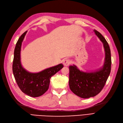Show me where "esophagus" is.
<instances>
[{
  "label": "esophagus",
  "mask_w": 123,
  "mask_h": 123,
  "mask_svg": "<svg viewBox=\"0 0 123 123\" xmlns=\"http://www.w3.org/2000/svg\"><path fill=\"white\" fill-rule=\"evenodd\" d=\"M71 64V61L69 59H65V60L63 61V64L65 66H68Z\"/></svg>",
  "instance_id": "obj_1"
}]
</instances>
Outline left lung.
I'll return each mask as SVG.
<instances>
[{
    "mask_svg": "<svg viewBox=\"0 0 123 123\" xmlns=\"http://www.w3.org/2000/svg\"><path fill=\"white\" fill-rule=\"evenodd\" d=\"M94 32L103 43L105 52V62L103 67L94 72L80 71L75 65L69 66L70 89L74 94L83 98L93 97L102 91L111 71V57L108 43L98 31Z\"/></svg>",
    "mask_w": 123,
    "mask_h": 123,
    "instance_id": "8db88e82",
    "label": "left lung"
}]
</instances>
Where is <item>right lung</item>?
I'll list each match as a JSON object with an SVG mask.
<instances>
[{"instance_id":"add662e5","label":"right lung","mask_w":123,"mask_h":123,"mask_svg":"<svg viewBox=\"0 0 123 123\" xmlns=\"http://www.w3.org/2000/svg\"><path fill=\"white\" fill-rule=\"evenodd\" d=\"M27 31L18 39L15 48L13 62V73L15 79L22 92L32 97H38L43 94L49 87L51 77L64 67L60 64L38 73H31L25 70L20 62L22 42Z\"/></svg>"}]
</instances>
